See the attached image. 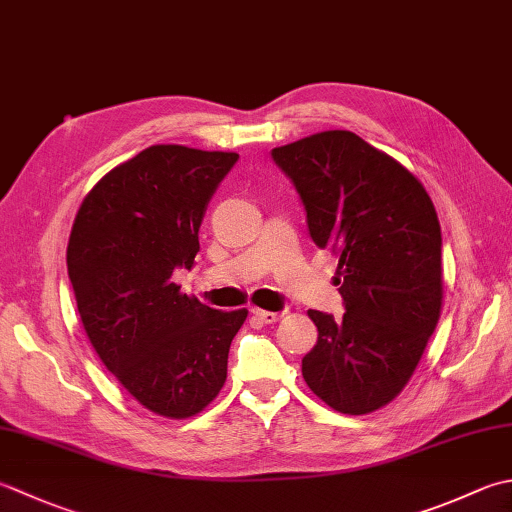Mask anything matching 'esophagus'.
I'll return each instance as SVG.
<instances>
[{
  "label": "esophagus",
  "mask_w": 512,
  "mask_h": 512,
  "mask_svg": "<svg viewBox=\"0 0 512 512\" xmlns=\"http://www.w3.org/2000/svg\"><path fill=\"white\" fill-rule=\"evenodd\" d=\"M253 315L262 324H275L279 322V317H282V313H270V310H259V308H253Z\"/></svg>",
  "instance_id": "34e87169"
}]
</instances>
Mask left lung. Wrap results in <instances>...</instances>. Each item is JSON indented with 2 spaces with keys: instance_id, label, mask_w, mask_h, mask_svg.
<instances>
[{
  "instance_id": "8db88e82",
  "label": "left lung",
  "mask_w": 512,
  "mask_h": 512,
  "mask_svg": "<svg viewBox=\"0 0 512 512\" xmlns=\"http://www.w3.org/2000/svg\"><path fill=\"white\" fill-rule=\"evenodd\" d=\"M308 233L339 257L344 317L308 310L317 344L302 359L330 408L366 415L402 393L442 313V228L422 182L350 130L273 148Z\"/></svg>"
}]
</instances>
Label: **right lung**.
Returning <instances> with one entry per match:
<instances>
[{"label": "right lung", "mask_w": 512, "mask_h": 512, "mask_svg": "<svg viewBox=\"0 0 512 512\" xmlns=\"http://www.w3.org/2000/svg\"><path fill=\"white\" fill-rule=\"evenodd\" d=\"M237 159L150 146L99 179L70 230L68 277L90 344L139 404L168 419L219 395L248 315L210 308L173 282L177 268H193L210 197Z\"/></svg>", "instance_id": "add662e5"}]
</instances>
